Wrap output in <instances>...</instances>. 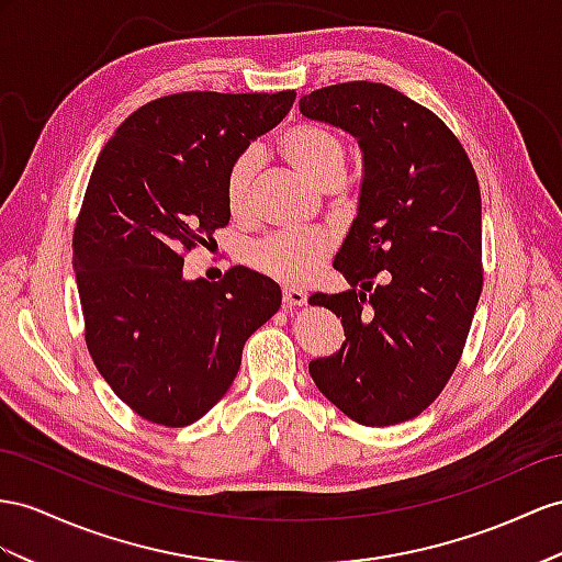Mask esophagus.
I'll return each instance as SVG.
<instances>
[{
  "mask_svg": "<svg viewBox=\"0 0 562 562\" xmlns=\"http://www.w3.org/2000/svg\"><path fill=\"white\" fill-rule=\"evenodd\" d=\"M282 301L284 308H296L306 304V292L304 290H294V286H284L282 290Z\"/></svg>",
  "mask_w": 562,
  "mask_h": 562,
  "instance_id": "1",
  "label": "esophagus"
}]
</instances>
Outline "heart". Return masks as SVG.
<instances>
[{"label": "heart", "mask_w": 562, "mask_h": 562, "mask_svg": "<svg viewBox=\"0 0 562 562\" xmlns=\"http://www.w3.org/2000/svg\"><path fill=\"white\" fill-rule=\"evenodd\" d=\"M278 144L286 161L313 184L323 187V190H335L344 182L349 151L335 127L321 123H294L280 135ZM254 170L256 154L247 149L235 156V161L225 172V206L235 218H241L249 211ZM329 251H333V239L323 229H308V233L268 235L251 244L247 258L254 270L272 280L304 284L323 268Z\"/></svg>", "instance_id": "heart-1"}]
</instances>
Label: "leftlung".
<instances>
[{
    "label": "left lung",
    "instance_id": "left-lung-1",
    "mask_svg": "<svg viewBox=\"0 0 562 562\" xmlns=\"http://www.w3.org/2000/svg\"><path fill=\"white\" fill-rule=\"evenodd\" d=\"M299 109L358 137L366 164L335 258L351 290L313 296L347 341L311 361V378L358 425L406 423L451 380L482 294L477 176L449 125L390 85H329Z\"/></svg>",
    "mask_w": 562,
    "mask_h": 562
}]
</instances>
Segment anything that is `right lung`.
<instances>
[{
    "label": "right lung",
    "mask_w": 562,
    "mask_h": 562,
    "mask_svg": "<svg viewBox=\"0 0 562 562\" xmlns=\"http://www.w3.org/2000/svg\"><path fill=\"white\" fill-rule=\"evenodd\" d=\"M284 92H180L139 106L99 154L74 229L85 344L139 418L184 427L229 390L280 286L235 266L184 280V254L229 223L225 172L290 113Z\"/></svg>",
    "instance_id": "1"
}]
</instances>
